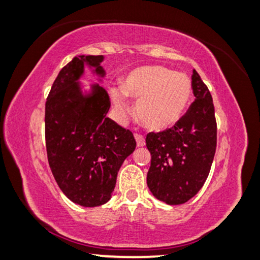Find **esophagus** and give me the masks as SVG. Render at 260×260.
Returning <instances> with one entry per match:
<instances>
[{"mask_svg":"<svg viewBox=\"0 0 260 260\" xmlns=\"http://www.w3.org/2000/svg\"><path fill=\"white\" fill-rule=\"evenodd\" d=\"M134 138H136L138 146H144V145H145V138L141 136V134H134Z\"/></svg>","mask_w":260,"mask_h":260,"instance_id":"esophagus-1","label":"esophagus"}]
</instances>
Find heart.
Instances as JSON below:
<instances>
[{
	"label": "heart",
	"instance_id": "1",
	"mask_svg": "<svg viewBox=\"0 0 260 260\" xmlns=\"http://www.w3.org/2000/svg\"><path fill=\"white\" fill-rule=\"evenodd\" d=\"M120 89L110 90L115 109L126 116L129 108L124 96L138 101V119L151 129L175 124L185 114L193 92L188 75L163 66L134 68L122 79Z\"/></svg>",
	"mask_w": 260,
	"mask_h": 260
}]
</instances>
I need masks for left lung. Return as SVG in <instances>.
<instances>
[{
	"label": "left lung",
	"mask_w": 260,
	"mask_h": 260,
	"mask_svg": "<svg viewBox=\"0 0 260 260\" xmlns=\"http://www.w3.org/2000/svg\"><path fill=\"white\" fill-rule=\"evenodd\" d=\"M196 100L172 128L146 136L151 153L147 187L169 205L188 202L208 179L217 144L215 108L208 86L193 70Z\"/></svg>",
	"instance_id": "left-lung-1"
}]
</instances>
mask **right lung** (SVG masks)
Listing matches in <instances>:
<instances>
[{"label": "right lung", "mask_w": 260, "mask_h": 260, "mask_svg": "<svg viewBox=\"0 0 260 260\" xmlns=\"http://www.w3.org/2000/svg\"><path fill=\"white\" fill-rule=\"evenodd\" d=\"M103 55L75 56L60 71L45 103L49 166L63 194L85 208L109 202L123 160L137 143L131 131L109 117L110 100L100 84L83 92L85 66L106 75ZM101 80V79H100Z\"/></svg>", "instance_id": "right-lung-1"}]
</instances>
